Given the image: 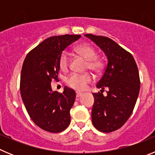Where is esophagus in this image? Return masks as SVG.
Here are the masks:
<instances>
[{"instance_id": "1", "label": "esophagus", "mask_w": 155, "mask_h": 155, "mask_svg": "<svg viewBox=\"0 0 155 155\" xmlns=\"http://www.w3.org/2000/svg\"><path fill=\"white\" fill-rule=\"evenodd\" d=\"M83 94V93L81 92H78V91H77L76 92V97L77 98H79V97H81Z\"/></svg>"}]
</instances>
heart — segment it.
<instances>
[{"instance_id":"1","label":"heart","mask_w":155,"mask_h":155,"mask_svg":"<svg viewBox=\"0 0 155 155\" xmlns=\"http://www.w3.org/2000/svg\"><path fill=\"white\" fill-rule=\"evenodd\" d=\"M75 50L81 56L87 61V68L94 71H99L102 68L103 63L97 57V52L92 46L89 44H81L75 48ZM59 64L61 69L66 70L69 66L68 54L66 51L61 53ZM93 80L92 75L89 73L76 74L73 73L67 78L66 83L71 88L78 91H82L87 87Z\"/></svg>"}]
</instances>
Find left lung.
I'll list each match as a JSON object with an SVG mask.
<instances>
[{
	"label": "left lung",
	"instance_id": "left-lung-1",
	"mask_svg": "<svg viewBox=\"0 0 155 155\" xmlns=\"http://www.w3.org/2000/svg\"><path fill=\"white\" fill-rule=\"evenodd\" d=\"M84 35L95 42L108 58L103 75L96 84L102 88L101 92L93 93L92 124L101 132H113L124 125L136 104L140 87L137 66L132 54L113 39L92 34ZM105 88L108 91L104 97Z\"/></svg>",
	"mask_w": 155,
	"mask_h": 155
}]
</instances>
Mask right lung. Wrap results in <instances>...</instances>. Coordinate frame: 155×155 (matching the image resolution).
Here are the masks:
<instances>
[{
  "label": "right lung",
  "mask_w": 155,
  "mask_h": 155,
  "mask_svg": "<svg viewBox=\"0 0 155 155\" xmlns=\"http://www.w3.org/2000/svg\"><path fill=\"white\" fill-rule=\"evenodd\" d=\"M80 38V35L50 37L32 49L23 63L21 98L31 120L47 132H62L71 123L70 110L74 102L75 91L68 87L63 93L53 91L51 81L58 80L62 52Z\"/></svg>",
  "instance_id": "obj_1"
}]
</instances>
